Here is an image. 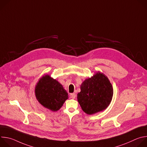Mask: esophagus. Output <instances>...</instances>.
Returning a JSON list of instances; mask_svg holds the SVG:
<instances>
[{"label":"esophagus","mask_w":147,"mask_h":147,"mask_svg":"<svg viewBox=\"0 0 147 147\" xmlns=\"http://www.w3.org/2000/svg\"><path fill=\"white\" fill-rule=\"evenodd\" d=\"M76 97V94L75 93H72L70 94V98L72 99H75V98Z\"/></svg>","instance_id":"34e87169"}]
</instances>
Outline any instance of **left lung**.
<instances>
[{
  "mask_svg": "<svg viewBox=\"0 0 147 147\" xmlns=\"http://www.w3.org/2000/svg\"><path fill=\"white\" fill-rule=\"evenodd\" d=\"M77 94L81 109L88 115H93L107 109L112 100L113 90L108 78L98 71L84 81Z\"/></svg>",
  "mask_w": 147,
  "mask_h": 147,
  "instance_id": "left-lung-1",
  "label": "left lung"
}]
</instances>
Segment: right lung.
<instances>
[{"instance_id":"obj_1","label":"right lung","mask_w":147,"mask_h":147,"mask_svg":"<svg viewBox=\"0 0 147 147\" xmlns=\"http://www.w3.org/2000/svg\"><path fill=\"white\" fill-rule=\"evenodd\" d=\"M35 94L42 105L53 112L59 110L68 99V94L63 86L48 74L41 77L37 82Z\"/></svg>"}]
</instances>
